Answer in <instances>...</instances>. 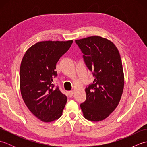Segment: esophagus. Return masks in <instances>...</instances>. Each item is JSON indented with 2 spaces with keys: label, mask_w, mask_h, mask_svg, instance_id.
<instances>
[{
  "label": "esophagus",
  "mask_w": 147,
  "mask_h": 147,
  "mask_svg": "<svg viewBox=\"0 0 147 147\" xmlns=\"http://www.w3.org/2000/svg\"><path fill=\"white\" fill-rule=\"evenodd\" d=\"M68 93H69V95L70 97H72V96H73V94H74V91H73V90H71V91L69 92Z\"/></svg>",
  "instance_id": "obj_1"
}]
</instances>
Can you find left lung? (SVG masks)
Returning <instances> with one entry per match:
<instances>
[{
    "mask_svg": "<svg viewBox=\"0 0 147 147\" xmlns=\"http://www.w3.org/2000/svg\"><path fill=\"white\" fill-rule=\"evenodd\" d=\"M75 42L95 77L93 83L86 87V100L80 107L86 119L100 121L115 110L123 94L124 79L119 52L110 40L98 36Z\"/></svg>",
    "mask_w": 147,
    "mask_h": 147,
    "instance_id": "obj_1",
    "label": "left lung"
}]
</instances>
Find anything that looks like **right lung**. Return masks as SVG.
Instances as JSON below:
<instances>
[{
    "label": "right lung",
    "mask_w": 147,
    "mask_h": 147,
    "mask_svg": "<svg viewBox=\"0 0 147 147\" xmlns=\"http://www.w3.org/2000/svg\"><path fill=\"white\" fill-rule=\"evenodd\" d=\"M66 42L43 41L27 50L20 66V90L27 107L41 121L49 123L62 115L67 96L53 79L57 76L56 64L73 43Z\"/></svg>",
    "instance_id": "1"
}]
</instances>
